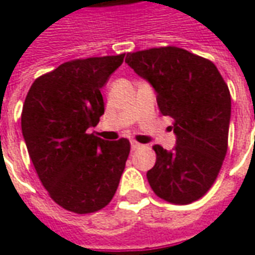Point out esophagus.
<instances>
[{
  "label": "esophagus",
  "instance_id": "1",
  "mask_svg": "<svg viewBox=\"0 0 255 255\" xmlns=\"http://www.w3.org/2000/svg\"><path fill=\"white\" fill-rule=\"evenodd\" d=\"M140 146H142V144L138 143V142H135V140H131V149H132V150L139 149V147H140Z\"/></svg>",
  "mask_w": 255,
  "mask_h": 255
}]
</instances>
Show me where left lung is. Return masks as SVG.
Returning <instances> with one entry per match:
<instances>
[{"label": "left lung", "mask_w": 255, "mask_h": 255, "mask_svg": "<svg viewBox=\"0 0 255 255\" xmlns=\"http://www.w3.org/2000/svg\"><path fill=\"white\" fill-rule=\"evenodd\" d=\"M126 63L157 93L164 116L173 119L176 146L154 144L147 180L157 197L187 205L213 186L228 147L231 94L212 61L175 46L127 53Z\"/></svg>", "instance_id": "obj_1"}]
</instances>
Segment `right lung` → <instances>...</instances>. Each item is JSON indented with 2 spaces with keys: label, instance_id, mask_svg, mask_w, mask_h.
Returning <instances> with one entry per match:
<instances>
[{
  "label": "right lung",
  "instance_id": "1",
  "mask_svg": "<svg viewBox=\"0 0 255 255\" xmlns=\"http://www.w3.org/2000/svg\"><path fill=\"white\" fill-rule=\"evenodd\" d=\"M124 56L61 64L36 79L25 97L21 132L31 161L50 198L73 213L105 208L126 168L128 139L89 133L105 112L101 89Z\"/></svg>",
  "mask_w": 255,
  "mask_h": 255
}]
</instances>
